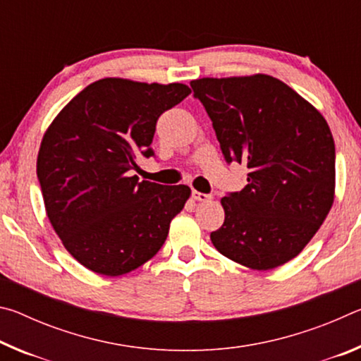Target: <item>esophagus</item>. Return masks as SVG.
Instances as JSON below:
<instances>
[{
  "label": "esophagus",
  "instance_id": "esophagus-1",
  "mask_svg": "<svg viewBox=\"0 0 361 361\" xmlns=\"http://www.w3.org/2000/svg\"><path fill=\"white\" fill-rule=\"evenodd\" d=\"M192 197H194V200H197V202H209V200H212L210 194H204L199 191H192Z\"/></svg>",
  "mask_w": 361,
  "mask_h": 361
}]
</instances>
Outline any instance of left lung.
<instances>
[{"instance_id": "left-lung-1", "label": "left lung", "mask_w": 361, "mask_h": 361, "mask_svg": "<svg viewBox=\"0 0 361 361\" xmlns=\"http://www.w3.org/2000/svg\"><path fill=\"white\" fill-rule=\"evenodd\" d=\"M191 87L226 162L248 169V185L221 199L224 223L212 243L256 271L285 264L315 235L334 200L336 151L325 118L267 75L202 78Z\"/></svg>"}]
</instances>
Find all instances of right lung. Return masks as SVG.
<instances>
[{"label":"right lung","instance_id":"1","mask_svg":"<svg viewBox=\"0 0 361 361\" xmlns=\"http://www.w3.org/2000/svg\"><path fill=\"white\" fill-rule=\"evenodd\" d=\"M191 94L185 84L105 78L81 90L42 137L36 173L49 221L70 255L108 277L151 259L191 195L186 185L140 181L156 122Z\"/></svg>","mask_w":361,"mask_h":361}]
</instances>
